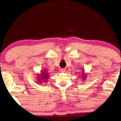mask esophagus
Instances as JSON below:
<instances>
[{"label": "esophagus", "instance_id": "1", "mask_svg": "<svg viewBox=\"0 0 121 121\" xmlns=\"http://www.w3.org/2000/svg\"><path fill=\"white\" fill-rule=\"evenodd\" d=\"M65 68H60V72H65Z\"/></svg>", "mask_w": 121, "mask_h": 121}]
</instances>
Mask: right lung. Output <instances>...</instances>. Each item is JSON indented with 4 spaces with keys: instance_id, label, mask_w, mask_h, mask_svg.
Listing matches in <instances>:
<instances>
[{
    "instance_id": "right-lung-1",
    "label": "right lung",
    "mask_w": 121,
    "mask_h": 121,
    "mask_svg": "<svg viewBox=\"0 0 121 121\" xmlns=\"http://www.w3.org/2000/svg\"><path fill=\"white\" fill-rule=\"evenodd\" d=\"M40 77H38V82H43L42 80L44 81H47L48 78V74L47 73V72H43V73H41L40 74Z\"/></svg>"
}]
</instances>
